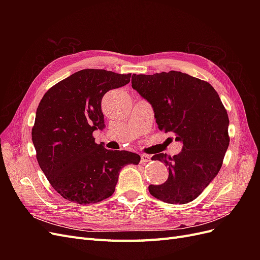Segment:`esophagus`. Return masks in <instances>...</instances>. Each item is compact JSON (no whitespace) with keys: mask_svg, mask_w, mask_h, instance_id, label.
Instances as JSON below:
<instances>
[{"mask_svg":"<svg viewBox=\"0 0 260 260\" xmlns=\"http://www.w3.org/2000/svg\"><path fill=\"white\" fill-rule=\"evenodd\" d=\"M149 160H151V157H149L148 155H141V164H146L148 162Z\"/></svg>","mask_w":260,"mask_h":260,"instance_id":"34e87169","label":"esophagus"}]
</instances>
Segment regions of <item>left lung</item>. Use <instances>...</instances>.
Listing matches in <instances>:
<instances>
[{
  "label": "left lung",
  "instance_id": "obj_1",
  "mask_svg": "<svg viewBox=\"0 0 260 260\" xmlns=\"http://www.w3.org/2000/svg\"><path fill=\"white\" fill-rule=\"evenodd\" d=\"M131 83L152 105L158 129L183 144L175 156L152 157L168 167L169 177L149 185V193L169 204L194 201L218 175L229 146V117L221 100L208 82L175 70L135 74Z\"/></svg>",
  "mask_w": 260,
  "mask_h": 260
}]
</instances>
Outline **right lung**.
<instances>
[{
	"label": "right lung",
	"instance_id": "obj_1",
	"mask_svg": "<svg viewBox=\"0 0 260 260\" xmlns=\"http://www.w3.org/2000/svg\"><path fill=\"white\" fill-rule=\"evenodd\" d=\"M131 74L82 69L48 90L37 108L31 131L39 166L65 200L81 205L103 201L115 192L119 171L141 157L111 151L95 143L103 130L101 103L109 90L130 82Z\"/></svg>",
	"mask_w": 260,
	"mask_h": 260
}]
</instances>
